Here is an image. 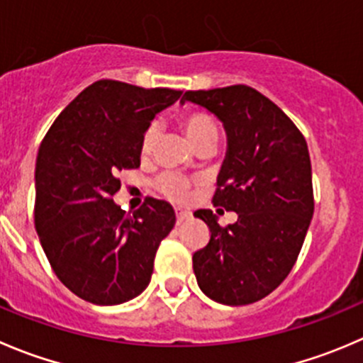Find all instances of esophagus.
I'll list each match as a JSON object with an SVG mask.
<instances>
[{"mask_svg":"<svg viewBox=\"0 0 363 363\" xmlns=\"http://www.w3.org/2000/svg\"><path fill=\"white\" fill-rule=\"evenodd\" d=\"M175 214H177V223H182V221L189 220L191 218V213L184 209H175Z\"/></svg>","mask_w":363,"mask_h":363,"instance_id":"1","label":"esophagus"}]
</instances>
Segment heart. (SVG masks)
<instances>
[{
	"mask_svg": "<svg viewBox=\"0 0 363 363\" xmlns=\"http://www.w3.org/2000/svg\"><path fill=\"white\" fill-rule=\"evenodd\" d=\"M181 125L193 145L200 143L202 140L216 138L218 136V129H216V124H214V121L203 113L186 115V117H182ZM156 136H157V128L154 124L149 125V129H147L142 140L143 152H149V150L152 149L154 142H156ZM156 188L157 191L163 193L167 199L175 200V202H182V200L188 196L189 182L186 181L182 175L174 174V172H167V174H161L160 177L156 179Z\"/></svg>",
	"mask_w": 363,
	"mask_h": 363,
	"instance_id": "1",
	"label": "heart"
}]
</instances>
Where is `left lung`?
<instances>
[{
	"label": "left lung",
	"mask_w": 363,
	"mask_h": 363,
	"mask_svg": "<svg viewBox=\"0 0 363 363\" xmlns=\"http://www.w3.org/2000/svg\"><path fill=\"white\" fill-rule=\"evenodd\" d=\"M184 103L223 124L227 154L213 202L238 214L223 228L213 211L195 213L211 230L207 246L193 253L196 284L216 303H253L286 280L303 246L314 214L307 142L275 103L246 84L186 92Z\"/></svg>",
	"instance_id": "8db88e82"
}]
</instances>
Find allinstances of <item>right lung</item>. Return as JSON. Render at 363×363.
Returning a JSON list of instances; mask_svg holds the SVG:
<instances>
[{"label": "right lung", "mask_w": 363, "mask_h": 363, "mask_svg": "<svg viewBox=\"0 0 363 363\" xmlns=\"http://www.w3.org/2000/svg\"><path fill=\"white\" fill-rule=\"evenodd\" d=\"M181 90L101 79L58 115L35 164V228L60 282L81 300L121 305L147 289L160 242L175 225L168 202L125 214L111 196L138 168L142 140Z\"/></svg>", "instance_id": "1"}]
</instances>
